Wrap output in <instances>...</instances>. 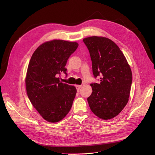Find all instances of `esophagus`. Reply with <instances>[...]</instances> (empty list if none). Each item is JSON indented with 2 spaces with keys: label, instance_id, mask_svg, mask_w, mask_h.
I'll return each instance as SVG.
<instances>
[{
  "label": "esophagus",
  "instance_id": "34e87169",
  "mask_svg": "<svg viewBox=\"0 0 155 155\" xmlns=\"http://www.w3.org/2000/svg\"><path fill=\"white\" fill-rule=\"evenodd\" d=\"M81 87H82V86H81V85H76V88H77V90L79 91V90H80V89Z\"/></svg>",
  "mask_w": 155,
  "mask_h": 155
}]
</instances>
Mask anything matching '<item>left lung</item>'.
Segmentation results:
<instances>
[{"instance_id": "obj_1", "label": "left lung", "mask_w": 155, "mask_h": 155, "mask_svg": "<svg viewBox=\"0 0 155 155\" xmlns=\"http://www.w3.org/2000/svg\"><path fill=\"white\" fill-rule=\"evenodd\" d=\"M92 60V93L87 98L91 110L102 119L117 116L127 104L133 81L131 68L123 52L112 40L98 36L84 39Z\"/></svg>"}]
</instances>
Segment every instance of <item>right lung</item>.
<instances>
[{"label":"right lung","mask_w":155,"mask_h":155,"mask_svg":"<svg viewBox=\"0 0 155 155\" xmlns=\"http://www.w3.org/2000/svg\"><path fill=\"white\" fill-rule=\"evenodd\" d=\"M78 46L76 42L53 40L40 45L32 54L26 78L28 98L46 120L56 123L71 109L77 93L74 86L60 82L67 75L65 65Z\"/></svg>","instance_id":"obj_1"}]
</instances>
